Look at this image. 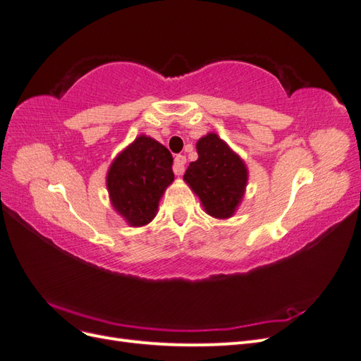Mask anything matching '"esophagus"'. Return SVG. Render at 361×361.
Here are the masks:
<instances>
[{
	"mask_svg": "<svg viewBox=\"0 0 361 361\" xmlns=\"http://www.w3.org/2000/svg\"><path fill=\"white\" fill-rule=\"evenodd\" d=\"M185 162H187V158H185L183 155H178L176 158H174V166H173L174 174H178V176L183 174V171H185Z\"/></svg>",
	"mask_w": 361,
	"mask_h": 361,
	"instance_id": "34e87169",
	"label": "esophagus"
}]
</instances>
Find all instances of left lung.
<instances>
[{
    "instance_id": "left-lung-1",
    "label": "left lung",
    "mask_w": 361,
    "mask_h": 361,
    "mask_svg": "<svg viewBox=\"0 0 361 361\" xmlns=\"http://www.w3.org/2000/svg\"><path fill=\"white\" fill-rule=\"evenodd\" d=\"M195 147L199 159L190 164L183 180L199 195L206 214L220 220L231 218L245 192V164L214 133L202 137Z\"/></svg>"
}]
</instances>
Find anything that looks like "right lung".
I'll use <instances>...</instances> for the list:
<instances>
[{
  "label": "right lung",
  "mask_w": 361,
  "mask_h": 361,
  "mask_svg": "<svg viewBox=\"0 0 361 361\" xmlns=\"http://www.w3.org/2000/svg\"><path fill=\"white\" fill-rule=\"evenodd\" d=\"M173 157L166 146L140 135L120 152L106 173L111 204L133 227L154 220L164 191L174 180Z\"/></svg>",
  "instance_id": "right-lung-1"
}]
</instances>
